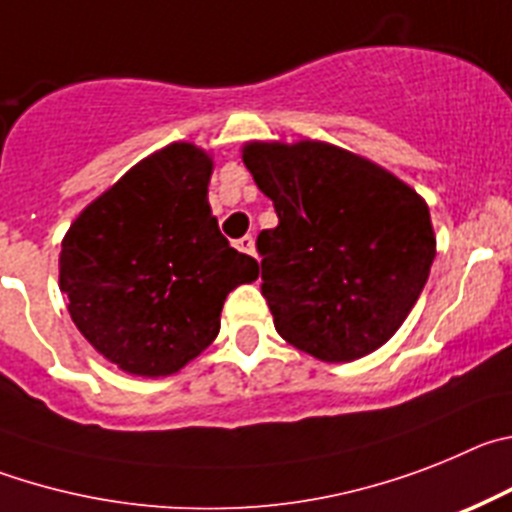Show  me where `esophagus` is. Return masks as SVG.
Segmentation results:
<instances>
[{
  "label": "esophagus",
  "instance_id": "34e87169",
  "mask_svg": "<svg viewBox=\"0 0 512 512\" xmlns=\"http://www.w3.org/2000/svg\"><path fill=\"white\" fill-rule=\"evenodd\" d=\"M237 250L245 252V255H255V239H252L250 234L242 239H237Z\"/></svg>",
  "mask_w": 512,
  "mask_h": 512
}]
</instances>
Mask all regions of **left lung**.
Returning a JSON list of instances; mask_svg holds the SVG:
<instances>
[{"label":"left lung","instance_id":"obj_1","mask_svg":"<svg viewBox=\"0 0 512 512\" xmlns=\"http://www.w3.org/2000/svg\"><path fill=\"white\" fill-rule=\"evenodd\" d=\"M242 160L278 214V227L257 237L278 334L321 362L382 347L416 306L436 257L426 201L329 142H247Z\"/></svg>","mask_w":512,"mask_h":512}]
</instances>
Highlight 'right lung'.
Returning a JSON list of instances; mask_svg holds the SVG:
<instances>
[{"mask_svg":"<svg viewBox=\"0 0 512 512\" xmlns=\"http://www.w3.org/2000/svg\"><path fill=\"white\" fill-rule=\"evenodd\" d=\"M209 153L173 142L91 201L61 245V290L86 342L119 370L168 377L219 334L222 306L257 280L206 193Z\"/></svg>","mask_w":512,"mask_h":512,"instance_id":"add662e5","label":"right lung"}]
</instances>
